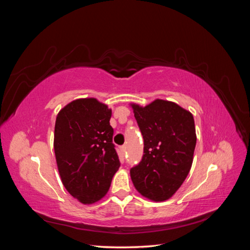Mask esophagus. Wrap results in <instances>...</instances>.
Returning a JSON list of instances; mask_svg holds the SVG:
<instances>
[{
    "instance_id": "34e87169",
    "label": "esophagus",
    "mask_w": 250,
    "mask_h": 250,
    "mask_svg": "<svg viewBox=\"0 0 250 250\" xmlns=\"http://www.w3.org/2000/svg\"><path fill=\"white\" fill-rule=\"evenodd\" d=\"M121 150H122V152H125V150H126V146H125V145L121 146Z\"/></svg>"
}]
</instances>
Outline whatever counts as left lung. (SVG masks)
<instances>
[{"instance_id": "1", "label": "left lung", "mask_w": 250, "mask_h": 250, "mask_svg": "<svg viewBox=\"0 0 250 250\" xmlns=\"http://www.w3.org/2000/svg\"><path fill=\"white\" fill-rule=\"evenodd\" d=\"M131 106L144 139V154L130 169L131 180L144 197L165 201L183 185L192 167L197 140L193 115L160 99L145 107Z\"/></svg>"}]
</instances>
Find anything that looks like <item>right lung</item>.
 Wrapping results in <instances>:
<instances>
[{
	"mask_svg": "<svg viewBox=\"0 0 250 250\" xmlns=\"http://www.w3.org/2000/svg\"><path fill=\"white\" fill-rule=\"evenodd\" d=\"M111 109L94 98L72 101L58 112L54 151L66 191L84 204L104 197L120 167Z\"/></svg>",
	"mask_w": 250,
	"mask_h": 250,
	"instance_id": "add662e5",
	"label": "right lung"
}]
</instances>
